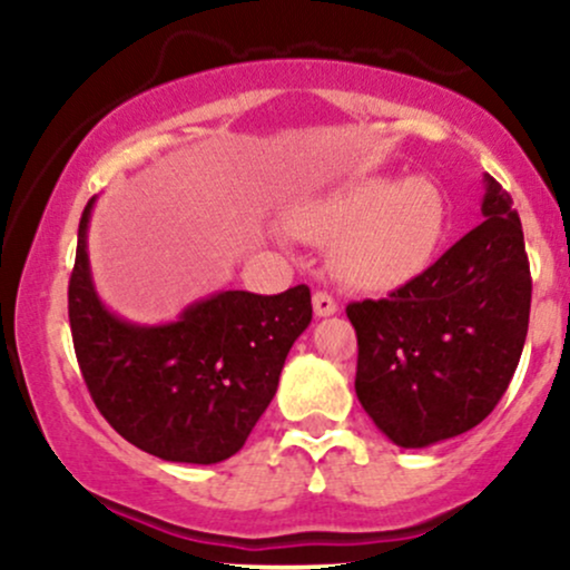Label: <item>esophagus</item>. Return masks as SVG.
<instances>
[{
    "mask_svg": "<svg viewBox=\"0 0 570 570\" xmlns=\"http://www.w3.org/2000/svg\"><path fill=\"white\" fill-rule=\"evenodd\" d=\"M313 311H316L318 318L335 316V313H337L335 297H332V294H326V292H316V294H313Z\"/></svg>",
    "mask_w": 570,
    "mask_h": 570,
    "instance_id": "1",
    "label": "esophagus"
}]
</instances>
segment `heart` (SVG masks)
I'll use <instances>...</instances> for the list:
<instances>
[{"mask_svg": "<svg viewBox=\"0 0 570 570\" xmlns=\"http://www.w3.org/2000/svg\"><path fill=\"white\" fill-rule=\"evenodd\" d=\"M448 200L429 176L364 179L305 200L289 230L307 244H331L330 263L356 289L389 292L434 263L448 233Z\"/></svg>", "mask_w": 570, "mask_h": 570, "instance_id": "obj_1", "label": "heart"}]
</instances>
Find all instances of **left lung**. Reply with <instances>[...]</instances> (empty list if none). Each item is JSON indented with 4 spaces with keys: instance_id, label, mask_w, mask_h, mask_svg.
Here are the masks:
<instances>
[{
    "instance_id": "8db88e82",
    "label": "left lung",
    "mask_w": 570,
    "mask_h": 570,
    "mask_svg": "<svg viewBox=\"0 0 570 570\" xmlns=\"http://www.w3.org/2000/svg\"><path fill=\"white\" fill-rule=\"evenodd\" d=\"M482 217L421 276L345 307L358 340L356 396L399 448L480 426L520 362L531 267L512 198L490 174Z\"/></svg>"
}]
</instances>
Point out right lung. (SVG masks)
I'll list each match as a JSON object with an SVG mask.
<instances>
[{
	"instance_id": "right-lung-1",
	"label": "right lung",
	"mask_w": 570,
	"mask_h": 570,
	"mask_svg": "<svg viewBox=\"0 0 570 570\" xmlns=\"http://www.w3.org/2000/svg\"><path fill=\"white\" fill-rule=\"evenodd\" d=\"M88 200L69 281L77 362L98 412L122 440L174 463H219L244 448L276 396L294 340L313 318L305 284L281 294L227 289L166 324H136L98 297Z\"/></svg>"
}]
</instances>
